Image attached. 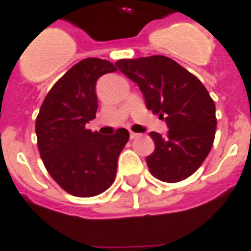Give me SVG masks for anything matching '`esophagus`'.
Instances as JSON below:
<instances>
[{"mask_svg":"<svg viewBox=\"0 0 251 251\" xmlns=\"http://www.w3.org/2000/svg\"><path fill=\"white\" fill-rule=\"evenodd\" d=\"M140 137V134L138 133H134V131H130V138L131 140H134V138Z\"/></svg>","mask_w":251,"mask_h":251,"instance_id":"1","label":"esophagus"}]
</instances>
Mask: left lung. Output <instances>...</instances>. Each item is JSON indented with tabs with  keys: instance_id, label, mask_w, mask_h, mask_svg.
<instances>
[{
	"instance_id": "1",
	"label": "left lung",
	"mask_w": 251,
	"mask_h": 251,
	"mask_svg": "<svg viewBox=\"0 0 251 251\" xmlns=\"http://www.w3.org/2000/svg\"><path fill=\"white\" fill-rule=\"evenodd\" d=\"M117 68L141 89L147 107L166 120L168 133L151 131L155 151L151 174L174 183L189 178L211 152L216 130L215 101L197 77L164 55L120 59Z\"/></svg>"
}]
</instances>
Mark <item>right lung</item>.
<instances>
[{
  "label": "right lung",
  "instance_id": "obj_1",
  "mask_svg": "<svg viewBox=\"0 0 251 251\" xmlns=\"http://www.w3.org/2000/svg\"><path fill=\"white\" fill-rule=\"evenodd\" d=\"M106 59L85 58L52 85L35 122L38 150L47 173L76 197H94L113 185L129 131L101 136L85 127L98 110V78L115 72Z\"/></svg>",
  "mask_w": 251,
  "mask_h": 251
}]
</instances>
